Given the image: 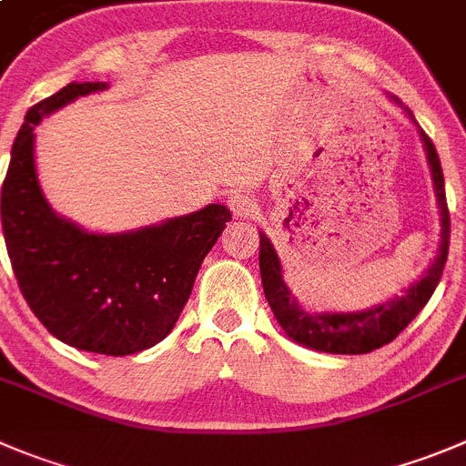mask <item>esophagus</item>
<instances>
[{"label":"esophagus","instance_id":"1","mask_svg":"<svg viewBox=\"0 0 466 466\" xmlns=\"http://www.w3.org/2000/svg\"><path fill=\"white\" fill-rule=\"evenodd\" d=\"M228 206L236 217H249L256 212V201L247 194H230Z\"/></svg>","mask_w":466,"mask_h":466}]
</instances>
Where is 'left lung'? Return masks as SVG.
I'll list each match as a JSON object with an SVG mask.
<instances>
[{"label":"left lung","instance_id":"left-lung-1","mask_svg":"<svg viewBox=\"0 0 466 466\" xmlns=\"http://www.w3.org/2000/svg\"><path fill=\"white\" fill-rule=\"evenodd\" d=\"M391 97V103L402 107L398 97ZM405 109V107H402ZM407 116L416 126L414 116L410 109H405ZM419 127V126H416ZM419 137L423 141L425 157L430 164L432 174V185H435L437 206H440L441 217V240L437 249L435 260L428 265L423 274L414 283L400 290V295L389 297L387 302L375 304V307L361 309V311H307L299 307L290 288L283 281V265L277 256L272 240L260 230V279H263V292L272 309L274 318L286 331L288 339L304 348L318 350V352L329 354H366L382 345L391 343L416 316L420 309L428 304V299L435 292L440 283L441 272H444L446 256H449V238H451V219L449 206H446V189H444V174H441L440 155H437L435 144L428 139L423 130L419 127Z\"/></svg>","mask_w":466,"mask_h":466}]
</instances>
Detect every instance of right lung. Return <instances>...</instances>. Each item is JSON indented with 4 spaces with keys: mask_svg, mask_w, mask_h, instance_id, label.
Masks as SVG:
<instances>
[{
    "mask_svg": "<svg viewBox=\"0 0 466 466\" xmlns=\"http://www.w3.org/2000/svg\"><path fill=\"white\" fill-rule=\"evenodd\" d=\"M107 82H70L26 112L11 150L0 212L8 258L34 316L86 352L126 357L167 339L208 251L230 221L210 203L123 233H93L56 215L36 169L38 123Z\"/></svg>",
    "mask_w": 466,
    "mask_h": 466,
    "instance_id": "add662e5",
    "label": "right lung"
}]
</instances>
